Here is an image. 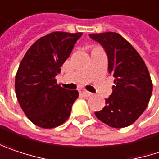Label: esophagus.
Listing matches in <instances>:
<instances>
[{
    "label": "esophagus",
    "instance_id": "obj_1",
    "mask_svg": "<svg viewBox=\"0 0 159 159\" xmlns=\"http://www.w3.org/2000/svg\"><path fill=\"white\" fill-rule=\"evenodd\" d=\"M80 92L84 94L85 97H89V96L92 95V93H90V92H88V91H86V90H82V91H80Z\"/></svg>",
    "mask_w": 159,
    "mask_h": 159
}]
</instances>
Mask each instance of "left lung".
<instances>
[{
  "instance_id": "8db88e82",
  "label": "left lung",
  "mask_w": 159,
  "mask_h": 159,
  "mask_svg": "<svg viewBox=\"0 0 159 159\" xmlns=\"http://www.w3.org/2000/svg\"><path fill=\"white\" fill-rule=\"evenodd\" d=\"M99 43L108 58V73L115 77L113 93L95 116L115 128L132 125L146 110L153 90L148 67L136 49L119 34H89Z\"/></svg>"
}]
</instances>
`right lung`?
I'll list each match as a JSON object with an SVG mask.
<instances>
[{
  "label": "right lung",
  "mask_w": 159,
  "mask_h": 159,
  "mask_svg": "<svg viewBox=\"0 0 159 159\" xmlns=\"http://www.w3.org/2000/svg\"><path fill=\"white\" fill-rule=\"evenodd\" d=\"M82 33L53 32L41 37L28 49L15 76V93L30 121L43 128L65 123L78 97L77 90L56 83L61 66L70 56Z\"/></svg>",
  "instance_id": "add662e5"
}]
</instances>
